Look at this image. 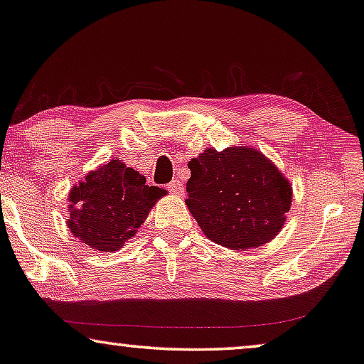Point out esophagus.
Instances as JSON below:
<instances>
[{
    "instance_id": "esophagus-1",
    "label": "esophagus",
    "mask_w": 364,
    "mask_h": 364,
    "mask_svg": "<svg viewBox=\"0 0 364 364\" xmlns=\"http://www.w3.org/2000/svg\"><path fill=\"white\" fill-rule=\"evenodd\" d=\"M168 189H170V193L176 194V196H181V194L184 193V188L180 180H173L168 183Z\"/></svg>"
}]
</instances>
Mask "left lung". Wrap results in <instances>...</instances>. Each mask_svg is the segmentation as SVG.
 <instances>
[{
  "mask_svg": "<svg viewBox=\"0 0 364 364\" xmlns=\"http://www.w3.org/2000/svg\"><path fill=\"white\" fill-rule=\"evenodd\" d=\"M189 213L208 238L232 250L263 245L281 230L292 189L258 150L208 149L188 164Z\"/></svg>",
  "mask_w": 364,
  "mask_h": 364,
  "instance_id": "left-lung-1",
  "label": "left lung"
}]
</instances>
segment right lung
Wrapping results in <instances>:
<instances>
[{"instance_id":"right-lung-1","label":"right lung","mask_w":364,"mask_h":364,"mask_svg":"<svg viewBox=\"0 0 364 364\" xmlns=\"http://www.w3.org/2000/svg\"><path fill=\"white\" fill-rule=\"evenodd\" d=\"M164 194L161 188L145 184L134 168L111 160L72 188L68 229L95 250L116 252Z\"/></svg>"}]
</instances>
